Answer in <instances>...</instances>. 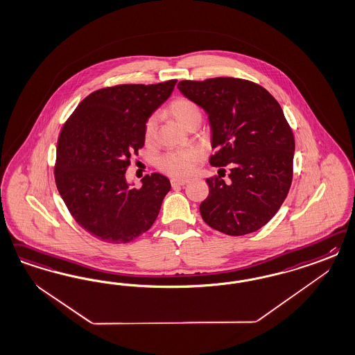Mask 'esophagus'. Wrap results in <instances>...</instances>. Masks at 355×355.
Here are the masks:
<instances>
[{"label":"esophagus","instance_id":"34e87169","mask_svg":"<svg viewBox=\"0 0 355 355\" xmlns=\"http://www.w3.org/2000/svg\"><path fill=\"white\" fill-rule=\"evenodd\" d=\"M185 184H188V180H179V179H171L172 188L176 187H183Z\"/></svg>","mask_w":355,"mask_h":355}]
</instances>
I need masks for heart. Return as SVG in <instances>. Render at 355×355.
<instances>
[{
  "label": "heart",
  "instance_id": "obj_1",
  "mask_svg": "<svg viewBox=\"0 0 355 355\" xmlns=\"http://www.w3.org/2000/svg\"><path fill=\"white\" fill-rule=\"evenodd\" d=\"M168 114L184 128H191L201 123V110L189 98L179 96L168 104ZM157 119L149 116L144 124V138L149 142L155 133ZM201 159V153L196 149L173 150L160 155L157 160V168L170 176L183 178L193 171L196 164Z\"/></svg>",
  "mask_w": 355,
  "mask_h": 355
}]
</instances>
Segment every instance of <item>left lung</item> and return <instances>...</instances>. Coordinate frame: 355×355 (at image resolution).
I'll list each match as a JSON object with an SVG mask.
<instances>
[{"mask_svg":"<svg viewBox=\"0 0 355 355\" xmlns=\"http://www.w3.org/2000/svg\"><path fill=\"white\" fill-rule=\"evenodd\" d=\"M178 87L209 114L216 149L210 164L219 171L230 166L229 182L222 175L206 179L201 217L231 236L261 229L293 182L295 139L281 105L263 86L241 78L185 80Z\"/></svg>","mask_w":355,"mask_h":355,"instance_id":"8db88e82","label":"left lung"}]
</instances>
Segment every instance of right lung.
I'll return each mask as SVG.
<instances>
[{
  "mask_svg": "<svg viewBox=\"0 0 355 355\" xmlns=\"http://www.w3.org/2000/svg\"><path fill=\"white\" fill-rule=\"evenodd\" d=\"M176 82L99 89L61 128L55 163L58 193L76 222L99 241H135L159 214L170 180L151 173L141 188H132L125 171L145 145L146 119L171 95Z\"/></svg>",
  "mask_w": 355,
  "mask_h": 355,
  "instance_id": "1",
  "label": "right lung"
}]
</instances>
